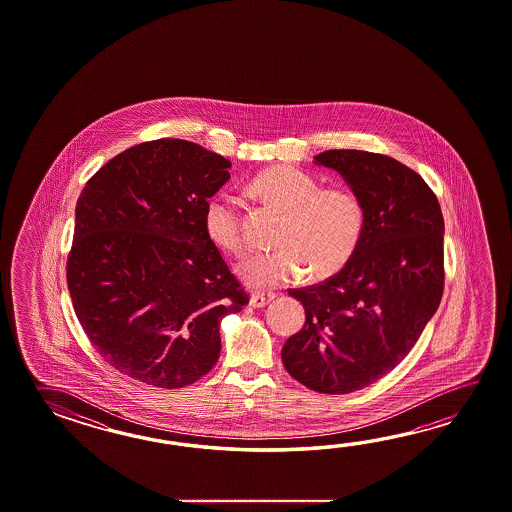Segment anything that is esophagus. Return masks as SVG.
<instances>
[{
	"mask_svg": "<svg viewBox=\"0 0 512 512\" xmlns=\"http://www.w3.org/2000/svg\"><path fill=\"white\" fill-rule=\"evenodd\" d=\"M276 296H278L276 293H252L251 305L252 307H265V305L271 304Z\"/></svg>",
	"mask_w": 512,
	"mask_h": 512,
	"instance_id": "34e87169",
	"label": "esophagus"
}]
</instances>
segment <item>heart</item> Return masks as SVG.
Instances as JSON below:
<instances>
[{
    "mask_svg": "<svg viewBox=\"0 0 512 512\" xmlns=\"http://www.w3.org/2000/svg\"><path fill=\"white\" fill-rule=\"evenodd\" d=\"M249 190L285 216L276 241L280 249L258 254L241 267V276L252 287L298 282L305 272L318 282L333 278L359 251L368 227V208L348 186L320 188L313 175L280 164L256 175ZM205 230L221 251L234 256L247 252L240 205L229 194L208 201Z\"/></svg>",
    "mask_w": 512,
    "mask_h": 512,
    "instance_id": "obj_1",
    "label": "heart"
}]
</instances>
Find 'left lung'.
Listing matches in <instances>:
<instances>
[{"label": "left lung", "instance_id": "left-lung-1", "mask_svg": "<svg viewBox=\"0 0 512 512\" xmlns=\"http://www.w3.org/2000/svg\"><path fill=\"white\" fill-rule=\"evenodd\" d=\"M316 163L337 170L368 208L353 260L326 282L289 289L305 324L283 344L289 375L318 393L357 392L414 348L445 287V221L425 179L382 153L327 150Z\"/></svg>", "mask_w": 512, "mask_h": 512}]
</instances>
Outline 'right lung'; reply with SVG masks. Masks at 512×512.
<instances>
[{
	"mask_svg": "<svg viewBox=\"0 0 512 512\" xmlns=\"http://www.w3.org/2000/svg\"><path fill=\"white\" fill-rule=\"evenodd\" d=\"M230 166L196 142H141L78 197L67 287L89 342L122 375L194 384L218 362L221 318L249 304L205 230Z\"/></svg>",
	"mask_w": 512,
	"mask_h": 512,
	"instance_id": "obj_1",
	"label": "right lung"
}]
</instances>
